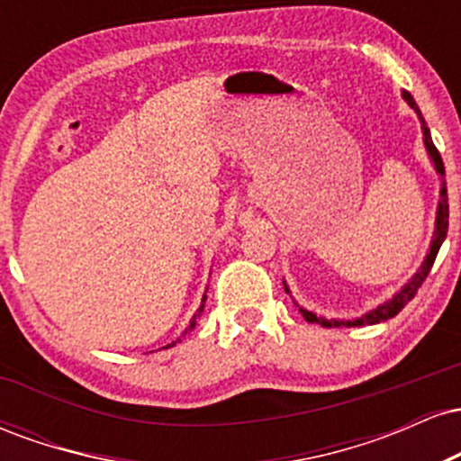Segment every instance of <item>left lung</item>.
<instances>
[{
    "label": "left lung",
    "mask_w": 461,
    "mask_h": 461,
    "mask_svg": "<svg viewBox=\"0 0 461 461\" xmlns=\"http://www.w3.org/2000/svg\"><path fill=\"white\" fill-rule=\"evenodd\" d=\"M403 99L407 102V105H410L411 110L418 114V121H420V131H422V142H425V151L427 156H429V162L433 164V168H436L438 177H440V199H438V208H436V223H433V236H431V245H429V251H427L425 260H422L420 268L411 275L410 279H407V284L401 285L399 290L393 294V299L384 301L382 305H377L375 310L366 312V314L357 316V319H325V316H319L314 314V312L301 308V305L297 303V308L301 314H303L305 321L310 322H319V325L322 327H362V325H375V322H382V321H388L393 319V316L399 314L401 310L405 308V303L410 301L411 297L416 294V290L420 288L422 282L427 279V275H429L433 262H436V256L438 251H440L444 238H447V230H448V197H447V182H444V164H442V158L440 153H438L436 145H433L431 140V131L429 128H427L425 123V116H422L420 108H418L414 97H411L410 93L403 91ZM284 288L285 293H290L288 284L284 282Z\"/></svg>",
    "instance_id": "left-lung-1"
}]
</instances>
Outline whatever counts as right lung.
I'll return each instance as SVG.
<instances>
[{
    "label": "right lung",
    "instance_id": "obj_1",
    "mask_svg": "<svg viewBox=\"0 0 461 461\" xmlns=\"http://www.w3.org/2000/svg\"><path fill=\"white\" fill-rule=\"evenodd\" d=\"M205 293H208V290H205ZM205 299H208V297H205V294H203V299H201V305H199L197 314H194V316H193V321H190V325L186 327V330H184V333H188L190 330H194V325H197V319H199V316H201V312H203V308H205ZM177 342H179V338H177V340H173V342H171V345H167V347H164V348H168V347H176V345H177Z\"/></svg>",
    "mask_w": 461,
    "mask_h": 461
}]
</instances>
